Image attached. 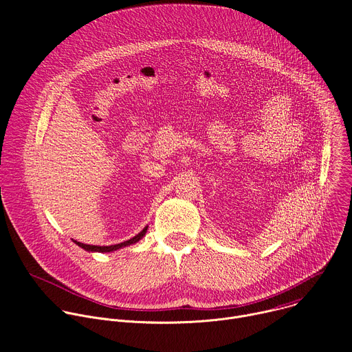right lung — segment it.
<instances>
[{
  "label": "right lung",
  "instance_id": "obj_1",
  "mask_svg": "<svg viewBox=\"0 0 352 352\" xmlns=\"http://www.w3.org/2000/svg\"><path fill=\"white\" fill-rule=\"evenodd\" d=\"M147 231V227H144L138 235H135L133 238L128 239V241H124L121 243H117V245H110V246H97V245H86V243H82V242H76L74 241L76 245H79L80 248H83L85 250H89V252H111V250H117L120 248H124V246H128L131 243H135L138 242L139 239H142V236L146 234Z\"/></svg>",
  "mask_w": 352,
  "mask_h": 352
}]
</instances>
